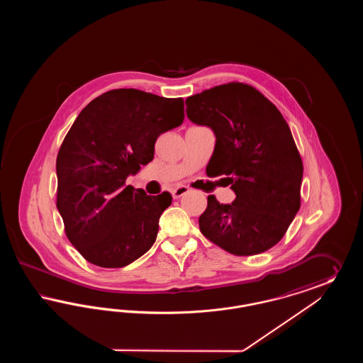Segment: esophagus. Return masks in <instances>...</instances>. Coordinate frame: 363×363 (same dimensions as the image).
<instances>
[{
    "instance_id": "34e87169",
    "label": "esophagus",
    "mask_w": 363,
    "mask_h": 363,
    "mask_svg": "<svg viewBox=\"0 0 363 363\" xmlns=\"http://www.w3.org/2000/svg\"><path fill=\"white\" fill-rule=\"evenodd\" d=\"M188 191H189V188H186V186L181 185V186H177L175 189H173L172 194H173L174 199H179V197H182L184 194H186Z\"/></svg>"
}]
</instances>
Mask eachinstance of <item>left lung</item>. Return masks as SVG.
Segmentation results:
<instances>
[{"mask_svg": "<svg viewBox=\"0 0 363 363\" xmlns=\"http://www.w3.org/2000/svg\"><path fill=\"white\" fill-rule=\"evenodd\" d=\"M185 104L190 121L216 138L208 177L223 175L235 193L231 204L208 196L200 231L235 256L271 249L301 207L303 164L287 122L275 104L242 83L213 86Z\"/></svg>", "mask_w": 363, "mask_h": 363, "instance_id": "left-lung-1", "label": "left lung"}]
</instances>
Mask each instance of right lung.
<instances>
[{"mask_svg":"<svg viewBox=\"0 0 363 363\" xmlns=\"http://www.w3.org/2000/svg\"><path fill=\"white\" fill-rule=\"evenodd\" d=\"M184 99L133 88L82 110L57 156V208L70 243L91 264L122 268L154 245L172 194L125 185L154 159L156 138L184 121Z\"/></svg>","mask_w":363,"mask_h":363,"instance_id":"add662e5","label":"right lung"}]
</instances>
